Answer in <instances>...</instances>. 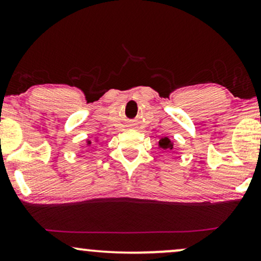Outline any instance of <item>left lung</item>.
I'll use <instances>...</instances> for the list:
<instances>
[{"label": "left lung", "mask_w": 261, "mask_h": 261, "mask_svg": "<svg viewBox=\"0 0 261 261\" xmlns=\"http://www.w3.org/2000/svg\"><path fill=\"white\" fill-rule=\"evenodd\" d=\"M158 147L160 148V149L163 150H167V151H171L173 149V142L170 140L167 136H164L161 137L159 140V143H158Z\"/></svg>", "instance_id": "obj_1"}]
</instances>
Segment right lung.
Returning <instances> with one entry per match:
<instances>
[{
	"label": "right lung",
	"mask_w": 261,
	"mask_h": 261,
	"mask_svg": "<svg viewBox=\"0 0 261 261\" xmlns=\"http://www.w3.org/2000/svg\"><path fill=\"white\" fill-rule=\"evenodd\" d=\"M96 142H97V140H96ZM85 143H87V146L89 147V146H91V143H92V142H91L90 140H87V141H85Z\"/></svg>",
	"instance_id": "add662e5"
}]
</instances>
